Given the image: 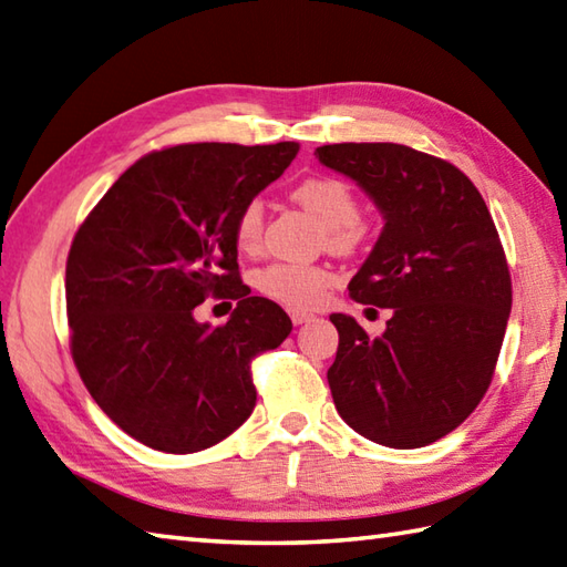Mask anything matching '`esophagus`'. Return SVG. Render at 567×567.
<instances>
[{"mask_svg": "<svg viewBox=\"0 0 567 567\" xmlns=\"http://www.w3.org/2000/svg\"><path fill=\"white\" fill-rule=\"evenodd\" d=\"M290 319H292V323H295V327H299V323H305V321H311V315H307V311H299V309H292V311H290Z\"/></svg>", "mask_w": 567, "mask_h": 567, "instance_id": "1", "label": "esophagus"}]
</instances>
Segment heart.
Listing matches in <instances>:
<instances>
[{"instance_id": "obj_1", "label": "heart", "mask_w": 567, "mask_h": 567, "mask_svg": "<svg viewBox=\"0 0 567 567\" xmlns=\"http://www.w3.org/2000/svg\"><path fill=\"white\" fill-rule=\"evenodd\" d=\"M302 207L317 216L327 231V244L336 252H351L365 238V226L358 219V199L353 189L339 177H307L292 192ZM236 248L252 252L262 240V204L252 199L240 207L234 221ZM333 282V272L321 265L270 262L252 275L260 295L290 309L317 307Z\"/></svg>"}]
</instances>
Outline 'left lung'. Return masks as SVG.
<instances>
[{
	"label": "left lung",
	"instance_id": "obj_1",
	"mask_svg": "<svg viewBox=\"0 0 567 567\" xmlns=\"http://www.w3.org/2000/svg\"><path fill=\"white\" fill-rule=\"evenodd\" d=\"M317 158L355 179L384 226L351 297L392 309L370 339L331 315L329 388L341 419L390 449L443 439L483 400L512 311V277L477 187L455 165L400 143H333Z\"/></svg>",
	"mask_w": 567,
	"mask_h": 567
}]
</instances>
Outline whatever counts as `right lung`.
Returning a JSON list of instances; mask_svg holds the SVG:
<instances>
[{
  "label": "right lung",
  "mask_w": 567,
  "mask_h": 567,
  "mask_svg": "<svg viewBox=\"0 0 567 567\" xmlns=\"http://www.w3.org/2000/svg\"><path fill=\"white\" fill-rule=\"evenodd\" d=\"M297 151L295 141L153 151L116 179L72 238V360L102 412L148 449L204 451L256 406L252 358L280 346L292 321L240 282L234 221ZM209 293L237 299L224 328L194 319Z\"/></svg>",
  "instance_id": "add662e5"
}]
</instances>
